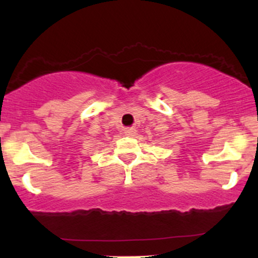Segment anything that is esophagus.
<instances>
[{"instance_id": "1", "label": "esophagus", "mask_w": 258, "mask_h": 258, "mask_svg": "<svg viewBox=\"0 0 258 258\" xmlns=\"http://www.w3.org/2000/svg\"><path fill=\"white\" fill-rule=\"evenodd\" d=\"M125 135L127 137H135L137 135V130L135 127H128V128H125Z\"/></svg>"}]
</instances>
